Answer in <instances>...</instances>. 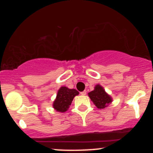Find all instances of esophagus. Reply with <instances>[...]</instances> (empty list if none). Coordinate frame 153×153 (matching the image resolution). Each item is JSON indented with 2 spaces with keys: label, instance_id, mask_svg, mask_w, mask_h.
<instances>
[{
  "label": "esophagus",
  "instance_id": "1",
  "mask_svg": "<svg viewBox=\"0 0 153 153\" xmlns=\"http://www.w3.org/2000/svg\"><path fill=\"white\" fill-rule=\"evenodd\" d=\"M80 94H81L82 96H85V95L86 94V91H82V92H80Z\"/></svg>",
  "mask_w": 153,
  "mask_h": 153
}]
</instances>
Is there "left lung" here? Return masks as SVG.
I'll return each mask as SVG.
<instances>
[{
    "label": "left lung",
    "mask_w": 153,
    "mask_h": 153,
    "mask_svg": "<svg viewBox=\"0 0 153 153\" xmlns=\"http://www.w3.org/2000/svg\"><path fill=\"white\" fill-rule=\"evenodd\" d=\"M88 96L98 108H104L112 102L111 97L100 85H96L94 90L88 93Z\"/></svg>",
    "instance_id": "1"
}]
</instances>
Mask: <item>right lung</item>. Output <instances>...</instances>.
<instances>
[{"label": "right lung", "mask_w": 153, "mask_h": 153, "mask_svg": "<svg viewBox=\"0 0 153 153\" xmlns=\"http://www.w3.org/2000/svg\"><path fill=\"white\" fill-rule=\"evenodd\" d=\"M79 92L75 89H70L62 86L58 90L57 97L53 103V108L59 112H65L71 105L72 101Z\"/></svg>", "instance_id": "obj_1"}]
</instances>
